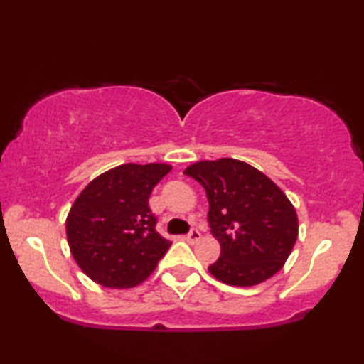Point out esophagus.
<instances>
[{
	"mask_svg": "<svg viewBox=\"0 0 364 364\" xmlns=\"http://www.w3.org/2000/svg\"><path fill=\"white\" fill-rule=\"evenodd\" d=\"M186 240H187L188 243H196V242H198V240H200V232H198L197 228H193V230H191V232L187 233Z\"/></svg>",
	"mask_w": 364,
	"mask_h": 364,
	"instance_id": "obj_1",
	"label": "esophagus"
}]
</instances>
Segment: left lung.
Segmentation results:
<instances>
[{
    "mask_svg": "<svg viewBox=\"0 0 364 364\" xmlns=\"http://www.w3.org/2000/svg\"><path fill=\"white\" fill-rule=\"evenodd\" d=\"M205 188L208 225L220 257L208 267L217 280L252 287L285 265L298 237L295 207L265 173L237 159L200 161L186 168Z\"/></svg>",
    "mask_w": 364,
    "mask_h": 364,
    "instance_id": "obj_1",
    "label": "left lung"
}]
</instances>
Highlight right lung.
<instances>
[{"instance_id": "add662e5", "label": "right lung", "mask_w": 364, "mask_h": 364, "mask_svg": "<svg viewBox=\"0 0 364 364\" xmlns=\"http://www.w3.org/2000/svg\"><path fill=\"white\" fill-rule=\"evenodd\" d=\"M171 168L122 164L79 193L66 220L68 243L92 282L107 288L136 287L166 255L172 242L157 233L149 196Z\"/></svg>"}]
</instances>
